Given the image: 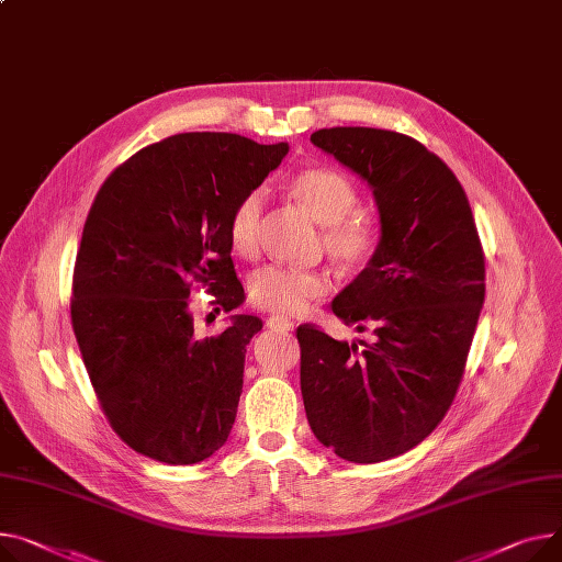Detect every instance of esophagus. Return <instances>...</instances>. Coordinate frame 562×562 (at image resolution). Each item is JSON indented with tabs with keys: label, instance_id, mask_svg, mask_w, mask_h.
<instances>
[{
	"label": "esophagus",
	"instance_id": "1",
	"mask_svg": "<svg viewBox=\"0 0 562 562\" xmlns=\"http://www.w3.org/2000/svg\"><path fill=\"white\" fill-rule=\"evenodd\" d=\"M267 327L273 329V331H291L293 323L289 318H282V316H269Z\"/></svg>",
	"mask_w": 562,
	"mask_h": 562
}]
</instances>
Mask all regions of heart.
<instances>
[{
  "mask_svg": "<svg viewBox=\"0 0 562 562\" xmlns=\"http://www.w3.org/2000/svg\"><path fill=\"white\" fill-rule=\"evenodd\" d=\"M293 196L323 223L325 250L346 267H359L375 252L380 241L378 223L359 207L361 194L355 180L334 167H312L291 180ZM265 190L246 192L228 216V241L241 257H252L259 244ZM329 291V280L321 271L293 267H265L250 280V301L259 310L280 316H295Z\"/></svg>",
  "mask_w": 562,
  "mask_h": 562,
  "instance_id": "heart-1",
  "label": "heart"
}]
</instances>
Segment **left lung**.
Masks as SVG:
<instances>
[{
    "instance_id": "left-lung-1",
    "label": "left lung",
    "mask_w": 562,
    "mask_h": 562,
    "mask_svg": "<svg viewBox=\"0 0 562 562\" xmlns=\"http://www.w3.org/2000/svg\"><path fill=\"white\" fill-rule=\"evenodd\" d=\"M312 142L372 187L382 239L331 303L375 339L348 346L295 329L303 402L336 457L380 463L414 450L457 397L485 295L483 248L461 182L418 139L339 126Z\"/></svg>"
}]
</instances>
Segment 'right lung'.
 Wrapping results in <instances>:
<instances>
[{"label":"right lung","instance_id":"1","mask_svg":"<svg viewBox=\"0 0 562 562\" xmlns=\"http://www.w3.org/2000/svg\"><path fill=\"white\" fill-rule=\"evenodd\" d=\"M286 151L235 133H178L139 148L97 192L71 327L103 416L137 454L192 465L231 436L261 321L235 316L201 339L190 293L201 284L223 312L241 305L228 216Z\"/></svg>","mask_w":562,"mask_h":562}]
</instances>
